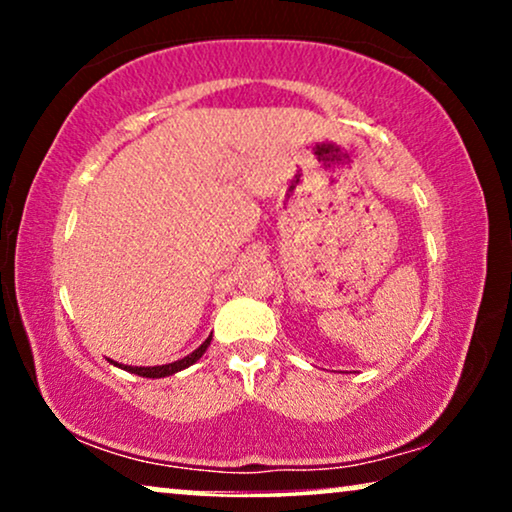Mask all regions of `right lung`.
Segmentation results:
<instances>
[{
	"mask_svg": "<svg viewBox=\"0 0 512 512\" xmlns=\"http://www.w3.org/2000/svg\"><path fill=\"white\" fill-rule=\"evenodd\" d=\"M209 342H212V335H209V338H207L205 342H202V345H200L198 349H195V352H191V354L184 356V359H179V361L165 363V366H123V363L111 361V359H109V363H114L116 368H123V370H128V373H135V375H139V377H151V380H158V377H170V375H174V373H179V370L193 366V363L198 361L200 356L207 352Z\"/></svg>",
	"mask_w": 512,
	"mask_h": 512,
	"instance_id": "1",
	"label": "right lung"
}]
</instances>
